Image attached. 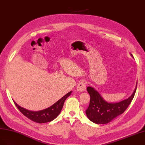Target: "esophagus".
Listing matches in <instances>:
<instances>
[{"instance_id":"34e87169","label":"esophagus","mask_w":145,"mask_h":145,"mask_svg":"<svg viewBox=\"0 0 145 145\" xmlns=\"http://www.w3.org/2000/svg\"><path fill=\"white\" fill-rule=\"evenodd\" d=\"M85 89H86V85L85 82L84 81L80 82L77 87V91L79 92H83L85 90Z\"/></svg>"}]
</instances>
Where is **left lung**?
<instances>
[{
    "label": "left lung",
    "mask_w": 145,
    "mask_h": 145,
    "mask_svg": "<svg viewBox=\"0 0 145 145\" xmlns=\"http://www.w3.org/2000/svg\"><path fill=\"white\" fill-rule=\"evenodd\" d=\"M132 57V55L131 54ZM137 82L134 92L127 99L118 103H112L105 101L100 94L91 87H88L87 90L90 96V101L86 115L88 118L96 124H107L126 110L134 98Z\"/></svg>",
    "instance_id": "1"
}]
</instances>
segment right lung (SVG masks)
Segmentation results:
<instances>
[{"label":"right lung","mask_w":145,"mask_h":145,"mask_svg":"<svg viewBox=\"0 0 145 145\" xmlns=\"http://www.w3.org/2000/svg\"><path fill=\"white\" fill-rule=\"evenodd\" d=\"M72 91L68 93L51 106L40 111H30L21 107L14 101L16 106L27 118L38 123H45L52 121L60 114L66 99L71 95Z\"/></svg>","instance_id":"obj_1"}]
</instances>
